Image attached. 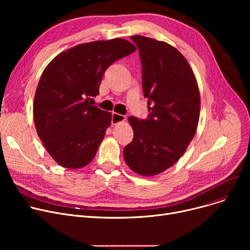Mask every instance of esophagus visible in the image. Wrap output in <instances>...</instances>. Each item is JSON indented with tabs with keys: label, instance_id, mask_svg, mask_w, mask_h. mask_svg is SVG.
Here are the masks:
<instances>
[{
	"label": "esophagus",
	"instance_id": "1",
	"mask_svg": "<svg viewBox=\"0 0 250 250\" xmlns=\"http://www.w3.org/2000/svg\"><path fill=\"white\" fill-rule=\"evenodd\" d=\"M125 121V116L122 115L120 113H112V117H111V123L112 125H117L120 123H124Z\"/></svg>",
	"mask_w": 250,
	"mask_h": 250
}]
</instances>
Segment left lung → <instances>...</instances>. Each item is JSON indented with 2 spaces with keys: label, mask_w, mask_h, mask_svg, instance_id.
<instances>
[{
  "label": "left lung",
  "mask_w": 250,
  "mask_h": 250,
  "mask_svg": "<svg viewBox=\"0 0 250 250\" xmlns=\"http://www.w3.org/2000/svg\"><path fill=\"white\" fill-rule=\"evenodd\" d=\"M130 39L139 48L143 92L151 112L147 120L128 117L134 139L125 147L124 158L134 172L154 176L174 165L194 137L200 91L189 63L175 47L142 35Z\"/></svg>",
  "instance_id": "8db88e82"
}]
</instances>
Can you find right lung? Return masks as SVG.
Returning <instances> with one entry per match:
<instances>
[{"mask_svg": "<svg viewBox=\"0 0 250 250\" xmlns=\"http://www.w3.org/2000/svg\"><path fill=\"white\" fill-rule=\"evenodd\" d=\"M136 50L123 38L78 44L61 52L44 69L36 88L33 118L38 137L61 166L78 169L96 155L111 113L91 104L103 74Z\"/></svg>", "mask_w": 250, "mask_h": 250, "instance_id": "obj_1", "label": "right lung"}]
</instances>
